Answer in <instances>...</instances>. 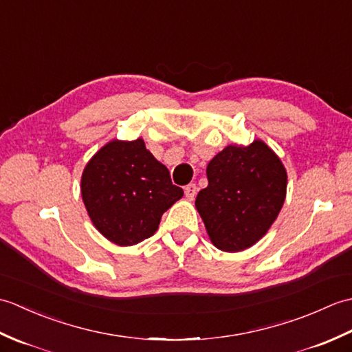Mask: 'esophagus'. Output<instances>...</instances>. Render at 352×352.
I'll use <instances>...</instances> for the list:
<instances>
[{
	"instance_id": "obj_1",
	"label": "esophagus",
	"mask_w": 352,
	"mask_h": 352,
	"mask_svg": "<svg viewBox=\"0 0 352 352\" xmlns=\"http://www.w3.org/2000/svg\"><path fill=\"white\" fill-rule=\"evenodd\" d=\"M197 192H198V188H197L195 183H190L184 188V195H186V198L190 199V201L197 197Z\"/></svg>"
}]
</instances>
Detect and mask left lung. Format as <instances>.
Instances as JSON below:
<instances>
[{
	"mask_svg": "<svg viewBox=\"0 0 352 352\" xmlns=\"http://www.w3.org/2000/svg\"><path fill=\"white\" fill-rule=\"evenodd\" d=\"M195 206L216 248L237 252L266 234L286 198L287 174L261 140L228 145L207 166Z\"/></svg>",
	"mask_w": 352,
	"mask_h": 352,
	"instance_id": "obj_1",
	"label": "left lung"
}]
</instances>
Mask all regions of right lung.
I'll use <instances>...</instances> for the list:
<instances>
[{"mask_svg":"<svg viewBox=\"0 0 352 352\" xmlns=\"http://www.w3.org/2000/svg\"><path fill=\"white\" fill-rule=\"evenodd\" d=\"M81 197L100 233L129 246L155 233L162 214L183 197V189L172 184L168 168L144 140H111L86 164Z\"/></svg>","mask_w":352,"mask_h":352,"instance_id":"obj_1","label":"right lung"}]
</instances>
